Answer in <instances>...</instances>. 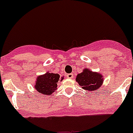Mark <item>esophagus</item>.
Wrapping results in <instances>:
<instances>
[{
	"label": "esophagus",
	"mask_w": 133,
	"mask_h": 133,
	"mask_svg": "<svg viewBox=\"0 0 133 133\" xmlns=\"http://www.w3.org/2000/svg\"><path fill=\"white\" fill-rule=\"evenodd\" d=\"M66 77H67L68 78H72L74 77V75H73V74H72V73H70V74H68V75H66Z\"/></svg>",
	"instance_id": "1"
}]
</instances>
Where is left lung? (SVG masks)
Listing matches in <instances>:
<instances>
[{"mask_svg": "<svg viewBox=\"0 0 133 133\" xmlns=\"http://www.w3.org/2000/svg\"><path fill=\"white\" fill-rule=\"evenodd\" d=\"M76 81L82 89L90 92L97 90L103 82V76L96 72H92L88 69H84L83 72L76 76Z\"/></svg>", "mask_w": 133, "mask_h": 133, "instance_id": "8db88e82", "label": "left lung"}]
</instances>
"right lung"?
I'll use <instances>...</instances> for the list:
<instances>
[{"label":"right lung","mask_w":133,"mask_h":133,"mask_svg":"<svg viewBox=\"0 0 133 133\" xmlns=\"http://www.w3.org/2000/svg\"><path fill=\"white\" fill-rule=\"evenodd\" d=\"M60 79L58 74L46 72L45 75L37 76L36 79L35 88L37 92L45 95H51L57 90V82ZM64 79L61 77V81Z\"/></svg>","instance_id":"right-lung-1"}]
</instances>
